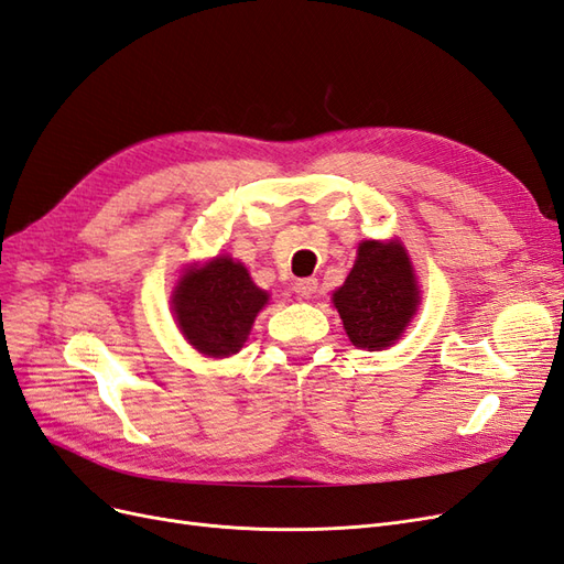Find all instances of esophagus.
<instances>
[{"label": "esophagus", "instance_id": "34e87169", "mask_svg": "<svg viewBox=\"0 0 564 564\" xmlns=\"http://www.w3.org/2000/svg\"><path fill=\"white\" fill-rule=\"evenodd\" d=\"M294 292L301 299H311L317 292V280L315 278H303L294 282Z\"/></svg>", "mask_w": 564, "mask_h": 564}]
</instances>
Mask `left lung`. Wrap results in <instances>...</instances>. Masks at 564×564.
Here are the masks:
<instances>
[{"label":"left lung","mask_w":564,"mask_h":564,"mask_svg":"<svg viewBox=\"0 0 564 564\" xmlns=\"http://www.w3.org/2000/svg\"><path fill=\"white\" fill-rule=\"evenodd\" d=\"M334 305L352 346L381 350L395 344L416 313L419 289L412 263L398 242H362Z\"/></svg>","instance_id":"8db88e82"}]
</instances>
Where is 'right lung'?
Returning <instances> with one entry per match:
<instances>
[{"mask_svg": "<svg viewBox=\"0 0 564 564\" xmlns=\"http://www.w3.org/2000/svg\"><path fill=\"white\" fill-rule=\"evenodd\" d=\"M172 303L187 344L204 355L228 357L245 346L268 294L251 282L242 263L218 256L185 272Z\"/></svg>", "mask_w": 564, "mask_h": 564, "instance_id": "obj_1", "label": "right lung"}]
</instances>
